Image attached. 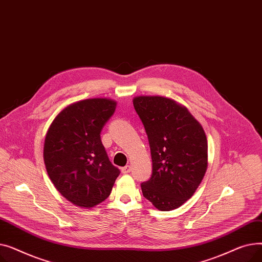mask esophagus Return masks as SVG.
<instances>
[{
  "instance_id": "obj_1",
  "label": "esophagus",
  "mask_w": 262,
  "mask_h": 262,
  "mask_svg": "<svg viewBox=\"0 0 262 262\" xmlns=\"http://www.w3.org/2000/svg\"><path fill=\"white\" fill-rule=\"evenodd\" d=\"M130 166H125V167H123L122 168V173H124V174H127V173H129L130 172Z\"/></svg>"
}]
</instances>
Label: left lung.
Here are the masks:
<instances>
[{
	"instance_id": "1",
	"label": "left lung",
	"mask_w": 262,
	"mask_h": 262,
	"mask_svg": "<svg viewBox=\"0 0 262 262\" xmlns=\"http://www.w3.org/2000/svg\"><path fill=\"white\" fill-rule=\"evenodd\" d=\"M152 155L153 171L143 196L161 211L176 209L194 194L208 166V144L189 110L163 96H136Z\"/></svg>"
}]
</instances>
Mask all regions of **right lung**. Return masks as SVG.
<instances>
[{"label": "right lung", "instance_id": "add662e5", "mask_svg": "<svg viewBox=\"0 0 262 262\" xmlns=\"http://www.w3.org/2000/svg\"><path fill=\"white\" fill-rule=\"evenodd\" d=\"M109 99H88L67 106L46 135L43 159L59 193L81 208L105 201L120 170L110 162L101 132L115 113Z\"/></svg>", "mask_w": 262, "mask_h": 262}]
</instances>
